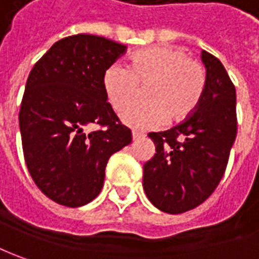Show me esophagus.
<instances>
[{
	"instance_id": "1",
	"label": "esophagus",
	"mask_w": 259,
	"mask_h": 259,
	"mask_svg": "<svg viewBox=\"0 0 259 259\" xmlns=\"http://www.w3.org/2000/svg\"><path fill=\"white\" fill-rule=\"evenodd\" d=\"M132 137H133V140L136 142V140H140V139H143L144 135H143V133H139V132H133V133H132Z\"/></svg>"
}]
</instances>
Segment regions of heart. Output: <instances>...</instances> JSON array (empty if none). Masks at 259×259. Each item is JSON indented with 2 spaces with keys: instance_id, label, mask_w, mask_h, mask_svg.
<instances>
[{
  "instance_id": "1",
  "label": "heart",
  "mask_w": 259,
  "mask_h": 259,
  "mask_svg": "<svg viewBox=\"0 0 259 259\" xmlns=\"http://www.w3.org/2000/svg\"><path fill=\"white\" fill-rule=\"evenodd\" d=\"M107 100L120 112L146 87V102L122 113L123 122L136 129H153L167 122H184L196 112L207 88L204 65L179 47L161 45L133 54L129 66L110 65L102 78Z\"/></svg>"
}]
</instances>
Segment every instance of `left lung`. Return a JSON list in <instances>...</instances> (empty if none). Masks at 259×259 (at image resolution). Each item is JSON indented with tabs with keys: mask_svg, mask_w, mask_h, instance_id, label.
<instances>
[{
	"mask_svg": "<svg viewBox=\"0 0 259 259\" xmlns=\"http://www.w3.org/2000/svg\"><path fill=\"white\" fill-rule=\"evenodd\" d=\"M207 88L189 119L149 133L156 153L143 167V189L159 210L181 214L203 204L217 189L237 136L235 86L220 59L201 52Z\"/></svg>",
	"mask_w": 259,
	"mask_h": 259,
	"instance_id": "1",
	"label": "left lung"
}]
</instances>
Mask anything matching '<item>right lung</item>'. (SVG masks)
Listing matches in <instances>:
<instances>
[{
	"instance_id": "right-lung-1",
	"label": "right lung",
	"mask_w": 259,
	"mask_h": 259,
	"mask_svg": "<svg viewBox=\"0 0 259 259\" xmlns=\"http://www.w3.org/2000/svg\"><path fill=\"white\" fill-rule=\"evenodd\" d=\"M126 49L78 33L55 42L29 72L19 109L24 157L38 189L61 205L75 208L96 198L110 156L132 143L102 85L105 70ZM91 124L98 129L88 132Z\"/></svg>"
}]
</instances>
